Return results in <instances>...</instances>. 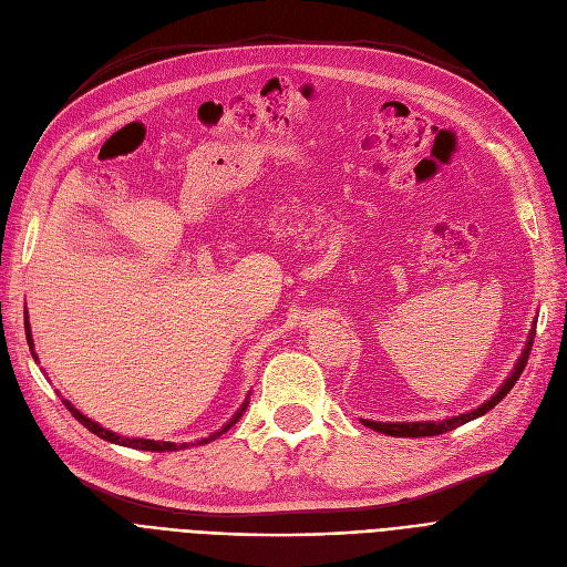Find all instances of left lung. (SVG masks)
<instances>
[{
	"instance_id": "left-lung-1",
	"label": "left lung",
	"mask_w": 567,
	"mask_h": 567,
	"mask_svg": "<svg viewBox=\"0 0 567 567\" xmlns=\"http://www.w3.org/2000/svg\"><path fill=\"white\" fill-rule=\"evenodd\" d=\"M533 339H535V332H529V339H527V343H525V351H523V355H520V360H518V364H516V370L511 372V377L504 381V386L492 395L487 403H483L478 410H473V412H466V414H460V416H452V419H443V422H410V424H381V422H368V419H362V424L364 426H370V429H374V431H379V433H386V435H398V437H426V435H441V433H447V431H452V429H456V426H462V424H466V422H471V419H476V416H481V414H485V412H489L492 408H495L499 400L516 386V381H518V377L523 374V370H525V364H527V358H529V349H533Z\"/></svg>"
}]
</instances>
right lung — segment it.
<instances>
[{
  "label": "right lung",
  "instance_id": "add662e5",
  "mask_svg": "<svg viewBox=\"0 0 567 567\" xmlns=\"http://www.w3.org/2000/svg\"><path fill=\"white\" fill-rule=\"evenodd\" d=\"M25 337H28V343H30V351H32V334H30V324H28V316H25ZM34 355V353H32ZM34 360H38V355H34ZM63 405L70 410V414L78 419V422L82 424V426H86L91 433H96L99 437H103V441H107V443H115V445H124V447H134V450H151V452H174V450H184V447H188L190 443H184V445H176V443H159V441H143V437H122V435H117V433H113V431H107V429H103V426H99L96 422H91V419H86L78 408H72V403H68V400H63ZM245 408H247V403L243 405V410L237 412L230 422L221 429V431H216L214 435H209V437H205V441H199L197 445H203V443H209V441H216L218 435L221 433H226L237 419L243 416V412H245Z\"/></svg>",
  "mask_w": 567,
  "mask_h": 567
}]
</instances>
